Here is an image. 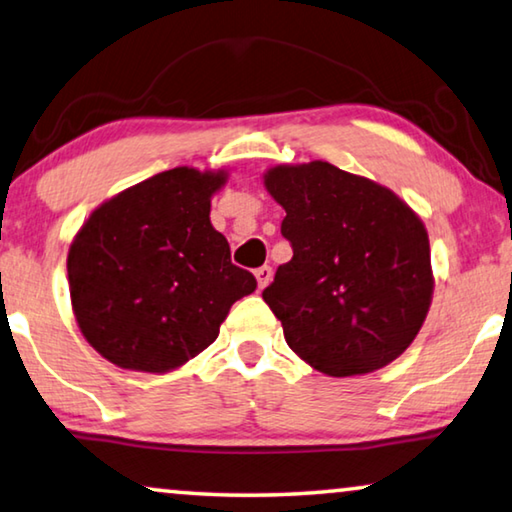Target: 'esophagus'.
<instances>
[{"instance_id":"1","label":"esophagus","mask_w":512,"mask_h":512,"mask_svg":"<svg viewBox=\"0 0 512 512\" xmlns=\"http://www.w3.org/2000/svg\"><path fill=\"white\" fill-rule=\"evenodd\" d=\"M255 278H257L259 289H264L273 278V269H271V266H259V269L255 271Z\"/></svg>"}]
</instances>
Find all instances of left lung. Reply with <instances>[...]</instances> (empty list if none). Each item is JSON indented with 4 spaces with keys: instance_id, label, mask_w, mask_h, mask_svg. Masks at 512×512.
<instances>
[{
    "instance_id": "obj_1",
    "label": "left lung",
    "mask_w": 512,
    "mask_h": 512,
    "mask_svg": "<svg viewBox=\"0 0 512 512\" xmlns=\"http://www.w3.org/2000/svg\"><path fill=\"white\" fill-rule=\"evenodd\" d=\"M294 257L262 298L291 351L344 378L383 369L412 344L431 307L428 232L405 202L328 161L266 170Z\"/></svg>"
}]
</instances>
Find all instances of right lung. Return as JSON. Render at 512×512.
<instances>
[{"label": "right lung", "instance_id": "1", "mask_svg": "<svg viewBox=\"0 0 512 512\" xmlns=\"http://www.w3.org/2000/svg\"><path fill=\"white\" fill-rule=\"evenodd\" d=\"M225 170L180 166L102 202L68 250L81 335L120 369L164 373L214 342L255 275L209 221Z\"/></svg>", "mask_w": 512, "mask_h": 512}]
</instances>
